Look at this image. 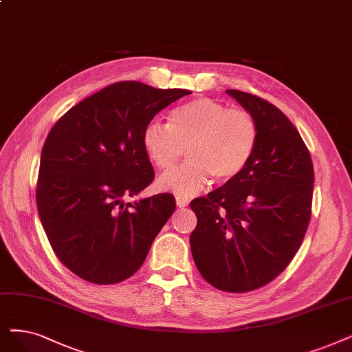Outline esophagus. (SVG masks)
Returning a JSON list of instances; mask_svg holds the SVG:
<instances>
[{"label":"esophagus","instance_id":"esophagus-1","mask_svg":"<svg viewBox=\"0 0 352 352\" xmlns=\"http://www.w3.org/2000/svg\"><path fill=\"white\" fill-rule=\"evenodd\" d=\"M189 202H190V199L188 198V196H182V195H176V205H177L179 208H184V206L189 205Z\"/></svg>","mask_w":352,"mask_h":352}]
</instances>
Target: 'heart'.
Masks as SVG:
<instances>
[{"label": "heart", "mask_w": 352, "mask_h": 352, "mask_svg": "<svg viewBox=\"0 0 352 352\" xmlns=\"http://www.w3.org/2000/svg\"><path fill=\"white\" fill-rule=\"evenodd\" d=\"M260 130L248 111L228 108L210 98H196L175 108L168 124L148 122L142 144L148 160L159 170L168 172L188 147L190 160L177 171L159 179L162 189L190 196L205 189L212 176L228 182L254 156Z\"/></svg>", "instance_id": "b5f03b06"}]
</instances>
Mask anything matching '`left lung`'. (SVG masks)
I'll use <instances>...</instances> for the list:
<instances>
[{"mask_svg":"<svg viewBox=\"0 0 352 352\" xmlns=\"http://www.w3.org/2000/svg\"><path fill=\"white\" fill-rule=\"evenodd\" d=\"M227 92L257 120L258 144L241 175L190 202L198 218L190 250L209 285L244 293L269 285L296 256L312 215L314 164L277 107Z\"/></svg>","mask_w":352,"mask_h":352,"instance_id":"obj_1","label":"left lung"}]
</instances>
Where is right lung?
<instances>
[{
	"instance_id": "add662e5",
	"label": "right lung",
	"mask_w": 352,
	"mask_h": 352,
	"mask_svg": "<svg viewBox=\"0 0 352 352\" xmlns=\"http://www.w3.org/2000/svg\"><path fill=\"white\" fill-rule=\"evenodd\" d=\"M192 94L124 80L70 108L41 148L36 186L38 217L62 264L95 285H116L144 263L175 212L172 193L134 204L154 170L142 144L159 111Z\"/></svg>"
}]
</instances>
